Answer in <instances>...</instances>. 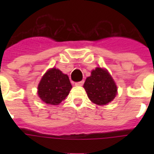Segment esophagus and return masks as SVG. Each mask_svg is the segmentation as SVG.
Returning <instances> with one entry per match:
<instances>
[{
    "mask_svg": "<svg viewBox=\"0 0 154 154\" xmlns=\"http://www.w3.org/2000/svg\"><path fill=\"white\" fill-rule=\"evenodd\" d=\"M84 84V81H82V82H77V83H75V85L76 86H82Z\"/></svg>",
    "mask_w": 154,
    "mask_h": 154,
    "instance_id": "1",
    "label": "esophagus"
}]
</instances>
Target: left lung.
<instances>
[{"label":"left lung","instance_id":"left-lung-1","mask_svg":"<svg viewBox=\"0 0 154 154\" xmlns=\"http://www.w3.org/2000/svg\"><path fill=\"white\" fill-rule=\"evenodd\" d=\"M83 87L89 100L98 105H107L117 94V85L109 72L98 67L92 71Z\"/></svg>","mask_w":154,"mask_h":154}]
</instances>
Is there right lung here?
I'll list each match as a JSON object with an SVG mask.
<instances>
[{"mask_svg": "<svg viewBox=\"0 0 154 154\" xmlns=\"http://www.w3.org/2000/svg\"><path fill=\"white\" fill-rule=\"evenodd\" d=\"M71 89L72 85L68 75L53 68L42 77L37 87V94L43 102L56 105L65 100Z\"/></svg>", "mask_w": 154, "mask_h": 154, "instance_id": "right-lung-1", "label": "right lung"}]
</instances>
